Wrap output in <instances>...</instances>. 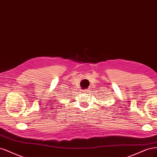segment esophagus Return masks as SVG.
Wrapping results in <instances>:
<instances>
[{"mask_svg": "<svg viewBox=\"0 0 157 157\" xmlns=\"http://www.w3.org/2000/svg\"><path fill=\"white\" fill-rule=\"evenodd\" d=\"M89 89H85V90H83V93H89Z\"/></svg>", "mask_w": 157, "mask_h": 157, "instance_id": "1", "label": "esophagus"}]
</instances>
